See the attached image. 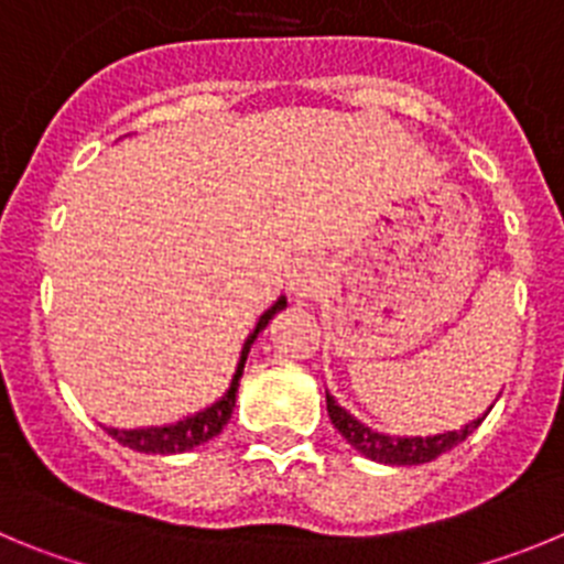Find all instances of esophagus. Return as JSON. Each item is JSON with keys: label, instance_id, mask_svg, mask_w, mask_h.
<instances>
[{"label": "esophagus", "instance_id": "1", "mask_svg": "<svg viewBox=\"0 0 564 564\" xmlns=\"http://www.w3.org/2000/svg\"><path fill=\"white\" fill-rule=\"evenodd\" d=\"M327 273L325 268L313 262V259H305V262H299L291 273V291L302 299L318 296V293L325 291Z\"/></svg>", "mask_w": 564, "mask_h": 564}]
</instances>
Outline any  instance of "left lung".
<instances>
[{
    "mask_svg": "<svg viewBox=\"0 0 564 564\" xmlns=\"http://www.w3.org/2000/svg\"><path fill=\"white\" fill-rule=\"evenodd\" d=\"M327 415H330L338 435L350 443L352 449H358L364 457H370V460L376 463H390V466H417V463L435 460L437 455L455 449L457 443L466 441V437L480 426L482 417H486V415L477 417V421L466 423L463 430L446 432V435L392 437V435H383V432L370 430V426H364V423L356 421L350 412L341 410L333 395H327Z\"/></svg>",
    "mask_w": 564,
    "mask_h": 564,
    "instance_id": "8db88e82",
    "label": "left lung"
}]
</instances>
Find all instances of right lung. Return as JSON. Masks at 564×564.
Segmentation results:
<instances>
[{
    "label": "right lung",
    "mask_w": 564,
    "mask_h": 564,
    "mask_svg": "<svg viewBox=\"0 0 564 564\" xmlns=\"http://www.w3.org/2000/svg\"><path fill=\"white\" fill-rule=\"evenodd\" d=\"M285 296H279L271 307H268L262 316H259L257 327H253L251 336L242 344V352H239L237 372L231 378V387L226 390V395L220 401H214L212 406H206L197 415H188L177 423H169V426H147V430H107L109 435L118 443H123L127 449L134 452H147V455H181V452L194 449L200 443L212 441L223 432V426L228 423L234 412V403H237V390H239V378H242V367H246L248 350H251L253 338L265 330V325L273 318V313H279L285 307Z\"/></svg>",
    "instance_id": "obj_1"
}]
</instances>
